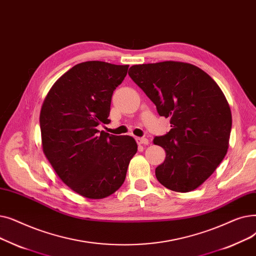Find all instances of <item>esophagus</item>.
I'll use <instances>...</instances> for the list:
<instances>
[{"mask_svg": "<svg viewBox=\"0 0 256 256\" xmlns=\"http://www.w3.org/2000/svg\"><path fill=\"white\" fill-rule=\"evenodd\" d=\"M136 140L138 144H149V140L144 138H136Z\"/></svg>", "mask_w": 256, "mask_h": 256, "instance_id": "esophagus-1", "label": "esophagus"}]
</instances>
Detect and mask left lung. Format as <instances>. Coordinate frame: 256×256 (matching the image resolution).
I'll return each instance as SVG.
<instances>
[{
  "label": "left lung",
  "instance_id": "8db88e82",
  "mask_svg": "<svg viewBox=\"0 0 256 256\" xmlns=\"http://www.w3.org/2000/svg\"><path fill=\"white\" fill-rule=\"evenodd\" d=\"M128 74L160 116L170 118L171 130L153 140L166 151L164 162L155 168L157 180L178 192L197 188L229 147L232 116L223 92L208 74L186 62L136 64Z\"/></svg>",
  "mask_w": 256,
  "mask_h": 256
}]
</instances>
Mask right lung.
Returning a JSON list of instances; mask_svg holds the SVG:
<instances>
[{"mask_svg": "<svg viewBox=\"0 0 256 256\" xmlns=\"http://www.w3.org/2000/svg\"><path fill=\"white\" fill-rule=\"evenodd\" d=\"M128 68L104 62L76 64L53 84L42 106L44 154L64 184L85 198L103 199L116 192L138 151L133 138L96 129L110 122L112 96Z\"/></svg>", "mask_w": 256, "mask_h": 256, "instance_id": "add662e5", "label": "right lung"}]
</instances>
